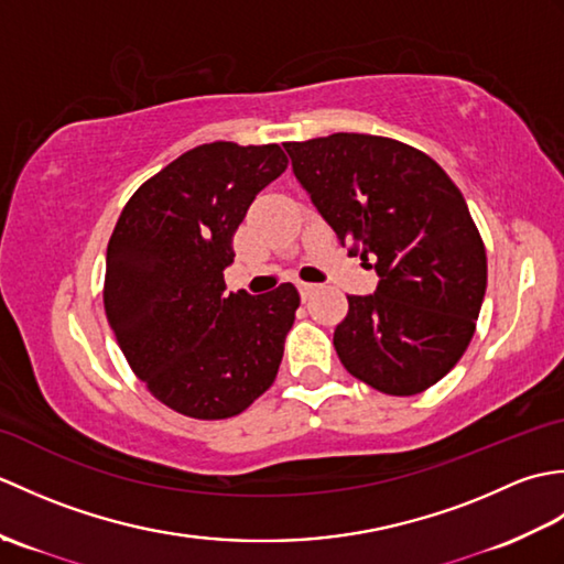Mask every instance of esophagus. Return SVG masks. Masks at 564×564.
I'll list each match as a JSON object with an SVG mask.
<instances>
[{
	"mask_svg": "<svg viewBox=\"0 0 564 564\" xmlns=\"http://www.w3.org/2000/svg\"><path fill=\"white\" fill-rule=\"evenodd\" d=\"M315 289H317L315 283H303V281L297 283V291H301V297H303V301H307V297L315 293Z\"/></svg>",
	"mask_w": 564,
	"mask_h": 564,
	"instance_id": "1",
	"label": "esophagus"
}]
</instances>
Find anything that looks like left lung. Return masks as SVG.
Segmentation results:
<instances>
[{
    "instance_id": "8db88e82",
    "label": "left lung",
    "mask_w": 564,
    "mask_h": 564,
    "mask_svg": "<svg viewBox=\"0 0 564 564\" xmlns=\"http://www.w3.org/2000/svg\"><path fill=\"white\" fill-rule=\"evenodd\" d=\"M283 148L339 242L380 275L373 295H346L339 361L394 398L424 392L460 361L487 289L485 242L460 188L392 138L334 133Z\"/></svg>"
}]
</instances>
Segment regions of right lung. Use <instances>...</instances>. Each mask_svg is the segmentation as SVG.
Here are the masks:
<instances>
[{
    "mask_svg": "<svg viewBox=\"0 0 564 564\" xmlns=\"http://www.w3.org/2000/svg\"><path fill=\"white\" fill-rule=\"evenodd\" d=\"M289 158L208 142L142 184L106 249L104 307L128 366L170 410L215 422L267 392L301 305L293 283L225 293L232 237Z\"/></svg>",
    "mask_w": 564,
    "mask_h": 564,
    "instance_id": "obj_1",
    "label": "right lung"
}]
</instances>
